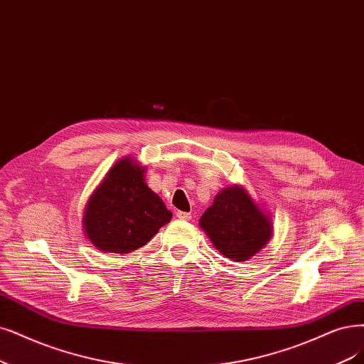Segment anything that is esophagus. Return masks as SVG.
<instances>
[{"label": "esophagus", "instance_id": "34e87169", "mask_svg": "<svg viewBox=\"0 0 364 364\" xmlns=\"http://www.w3.org/2000/svg\"><path fill=\"white\" fill-rule=\"evenodd\" d=\"M175 216H177L180 220H191L192 219V214L187 211H177L175 213Z\"/></svg>", "mask_w": 364, "mask_h": 364}]
</instances>
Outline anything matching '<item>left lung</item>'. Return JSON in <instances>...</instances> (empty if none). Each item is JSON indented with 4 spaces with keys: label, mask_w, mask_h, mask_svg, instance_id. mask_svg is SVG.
<instances>
[{
    "label": "left lung",
    "mask_w": 364,
    "mask_h": 364,
    "mask_svg": "<svg viewBox=\"0 0 364 364\" xmlns=\"http://www.w3.org/2000/svg\"><path fill=\"white\" fill-rule=\"evenodd\" d=\"M199 225L226 258L255 257L272 238V222L241 186L223 189L200 216Z\"/></svg>",
    "instance_id": "left-lung-1"
}]
</instances>
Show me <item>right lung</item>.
Returning a JSON list of instances; mask_svg holds the SVG:
<instances>
[{"label":"right lung","instance_id":"add662e5","mask_svg":"<svg viewBox=\"0 0 364 364\" xmlns=\"http://www.w3.org/2000/svg\"><path fill=\"white\" fill-rule=\"evenodd\" d=\"M171 218L164 200L145 184L144 168L126 157L88 200L84 226L99 250L124 255L146 245Z\"/></svg>","mask_w":364,"mask_h":364}]
</instances>
